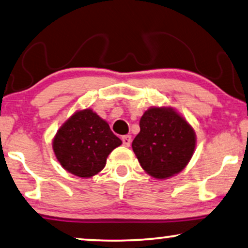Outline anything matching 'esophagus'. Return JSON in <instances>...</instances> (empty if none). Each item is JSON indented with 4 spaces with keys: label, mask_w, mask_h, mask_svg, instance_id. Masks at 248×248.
Returning a JSON list of instances; mask_svg holds the SVG:
<instances>
[{
    "label": "esophagus",
    "mask_w": 248,
    "mask_h": 248,
    "mask_svg": "<svg viewBox=\"0 0 248 248\" xmlns=\"http://www.w3.org/2000/svg\"><path fill=\"white\" fill-rule=\"evenodd\" d=\"M123 144L125 147H129L131 144V136L130 135H125L123 137Z\"/></svg>",
    "instance_id": "esophagus-1"
}]
</instances>
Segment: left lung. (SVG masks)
Returning a JSON list of instances; mask_svg holds the SVG:
<instances>
[{"instance_id": "1", "label": "left lung", "mask_w": 248, "mask_h": 248, "mask_svg": "<svg viewBox=\"0 0 248 248\" xmlns=\"http://www.w3.org/2000/svg\"><path fill=\"white\" fill-rule=\"evenodd\" d=\"M132 151L142 169L155 179H167L186 169L197 137L186 118L170 107H153L139 121Z\"/></svg>"}]
</instances>
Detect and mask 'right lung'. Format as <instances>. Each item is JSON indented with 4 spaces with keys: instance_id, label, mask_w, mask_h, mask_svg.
I'll return each instance as SVG.
<instances>
[{
    "instance_id": "right-lung-1",
    "label": "right lung",
    "mask_w": 248,
    "mask_h": 248,
    "mask_svg": "<svg viewBox=\"0 0 248 248\" xmlns=\"http://www.w3.org/2000/svg\"><path fill=\"white\" fill-rule=\"evenodd\" d=\"M121 144L106 120L92 109H84L62 124L53 139V149L62 169L88 179L104 169L108 156Z\"/></svg>"
}]
</instances>
